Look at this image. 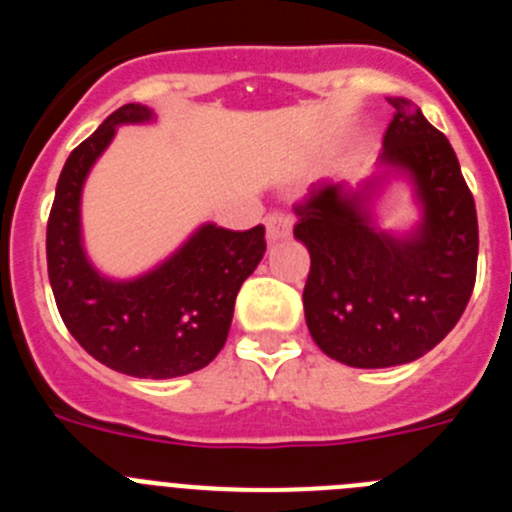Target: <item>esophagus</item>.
<instances>
[{
  "label": "esophagus",
  "instance_id": "esophagus-1",
  "mask_svg": "<svg viewBox=\"0 0 512 512\" xmlns=\"http://www.w3.org/2000/svg\"><path fill=\"white\" fill-rule=\"evenodd\" d=\"M264 225H266V238H269V243L284 241V238L292 233V217H289L287 212H271V215H266Z\"/></svg>",
  "mask_w": 512,
  "mask_h": 512
}]
</instances>
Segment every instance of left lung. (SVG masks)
Segmentation results:
<instances>
[{
    "instance_id": "left-lung-1",
    "label": "left lung",
    "mask_w": 512,
    "mask_h": 512,
    "mask_svg": "<svg viewBox=\"0 0 512 512\" xmlns=\"http://www.w3.org/2000/svg\"><path fill=\"white\" fill-rule=\"evenodd\" d=\"M395 107L379 174L356 187L323 184L295 205V238L310 251L302 305L312 341L356 369L408 364L459 323L477 279L474 197L449 138L410 99ZM408 175L421 207L408 234L373 223L386 176Z\"/></svg>"
}]
</instances>
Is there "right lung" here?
<instances>
[{
	"instance_id": "add662e5",
	"label": "right lung",
	"mask_w": 512,
	"mask_h": 512,
	"mask_svg": "<svg viewBox=\"0 0 512 512\" xmlns=\"http://www.w3.org/2000/svg\"><path fill=\"white\" fill-rule=\"evenodd\" d=\"M146 104H122L71 151L58 176L45 253L58 312L79 346L120 374L171 379L210 364L228 338L238 289L264 259V225L205 223L169 259L133 279L94 269L81 238V189L120 125L153 122Z\"/></svg>"
}]
</instances>
